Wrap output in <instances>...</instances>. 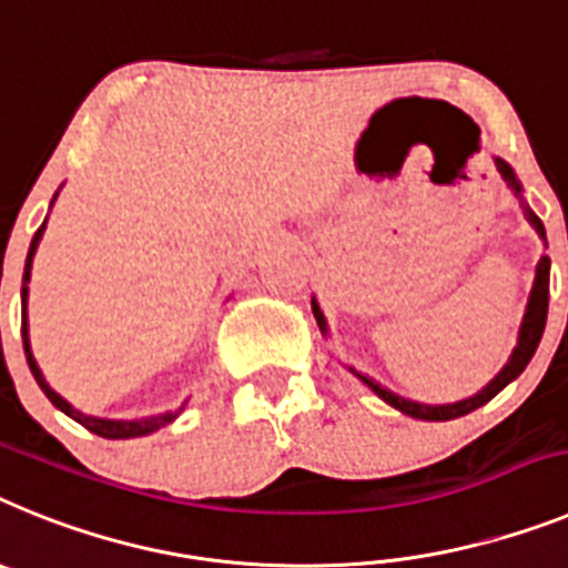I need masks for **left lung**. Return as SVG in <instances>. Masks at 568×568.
<instances>
[{
    "label": "left lung",
    "instance_id": "8db88e82",
    "mask_svg": "<svg viewBox=\"0 0 568 568\" xmlns=\"http://www.w3.org/2000/svg\"><path fill=\"white\" fill-rule=\"evenodd\" d=\"M495 165L497 171H500L503 182L509 185L511 191H515V196L520 200V209H523V216L529 220L531 229L537 231V236L546 243V229L544 223H540V216L535 214V211L526 205V200H523V185L520 180H517L515 168L509 165L506 160H500V156H495ZM549 268H551V260L549 256H540L535 265V280H531V291H529V300H526V312H523V320H520V328H517V343L515 348H511L509 359L503 363L500 372L495 374V377L486 383V386L480 388L477 394H471V397H463V400L457 403H440V406H428V403H417V400H408V397H400V394H394L392 388H386L383 383H377V379H372L368 374L357 372V368L348 366V372L354 374V377H359L363 383H366L368 388H372L374 394H377L379 400L388 403L392 408H397V412L408 414V417H414V420H428V423H443V420H457V417H463V414H471L475 408L486 406V403L495 397V394H500L503 388L509 386L511 379H517L523 374V368L529 366V359L535 357L537 345H540V337H544V328H546V314H549ZM312 312H314V320H317L320 332L328 337V323H325V314L323 308H320L317 300L312 297Z\"/></svg>",
    "mask_w": 568,
    "mask_h": 568
}]
</instances>
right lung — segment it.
I'll return each mask as SVG.
<instances>
[{
  "label": "right lung",
  "mask_w": 568,
  "mask_h": 568,
  "mask_svg": "<svg viewBox=\"0 0 568 568\" xmlns=\"http://www.w3.org/2000/svg\"><path fill=\"white\" fill-rule=\"evenodd\" d=\"M57 196H59V191L53 194L51 209H53V202H57ZM45 225H48V216H45V223L39 225L37 234H33L31 248H28V260H24V274H22V343H24V357H28V366H31V374H33V379L39 383V388L45 392V397L59 408V412L68 414V417H71V420H77L79 426H85L91 434H100V437H105V440H131V437H145V434L156 432V428L168 426V423H174L176 417H180L182 408H185V403H182L180 408H174V412L148 414V417H140V420H108V417H93V414L79 412V408H73L71 403L62 397V394H57L51 388V383L45 379V374H42L39 363L33 359L31 334H28V283H31L33 256H37L39 240H42V234H45Z\"/></svg>",
  "instance_id": "obj_1"
}]
</instances>
